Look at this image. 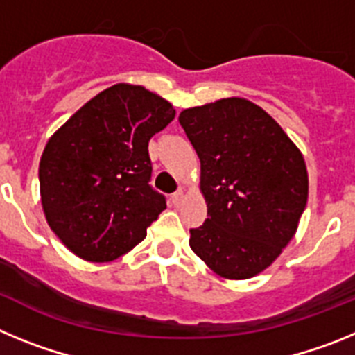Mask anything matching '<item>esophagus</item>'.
Segmentation results:
<instances>
[{"mask_svg":"<svg viewBox=\"0 0 355 355\" xmlns=\"http://www.w3.org/2000/svg\"><path fill=\"white\" fill-rule=\"evenodd\" d=\"M183 197H184L183 188H180L178 192L172 193V202H174V206H180V205H181V200H183Z\"/></svg>","mask_w":355,"mask_h":355,"instance_id":"esophagus-1","label":"esophagus"}]
</instances>
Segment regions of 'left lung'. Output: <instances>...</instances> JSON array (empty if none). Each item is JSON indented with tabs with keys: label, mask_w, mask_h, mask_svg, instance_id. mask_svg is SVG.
I'll return each instance as SVG.
<instances>
[{
	"label": "left lung",
	"mask_w": 355,
	"mask_h": 355,
	"mask_svg": "<svg viewBox=\"0 0 355 355\" xmlns=\"http://www.w3.org/2000/svg\"><path fill=\"white\" fill-rule=\"evenodd\" d=\"M200 159L208 218L190 229V247L224 279L261 274L297 233L307 202L300 149L261 106L243 97L183 110Z\"/></svg>",
	"instance_id": "8db88e82"
}]
</instances>
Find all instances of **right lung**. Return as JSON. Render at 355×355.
<instances>
[{
    "instance_id": "add662e5",
    "label": "right lung",
    "mask_w": 355,
    "mask_h": 355,
    "mask_svg": "<svg viewBox=\"0 0 355 355\" xmlns=\"http://www.w3.org/2000/svg\"><path fill=\"white\" fill-rule=\"evenodd\" d=\"M174 117L158 94L117 83L51 135L39 165L40 200L51 231L78 258H121L167 208L149 184L147 146Z\"/></svg>"
}]
</instances>
